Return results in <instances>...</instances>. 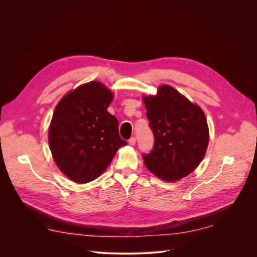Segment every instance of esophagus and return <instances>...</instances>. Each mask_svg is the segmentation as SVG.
I'll return each instance as SVG.
<instances>
[{"label": "esophagus", "mask_w": 257, "mask_h": 257, "mask_svg": "<svg viewBox=\"0 0 257 257\" xmlns=\"http://www.w3.org/2000/svg\"><path fill=\"white\" fill-rule=\"evenodd\" d=\"M128 143H129V145H131V146H134L137 144V139L134 138V137H132L129 141H128Z\"/></svg>", "instance_id": "34e87169"}]
</instances>
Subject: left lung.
Segmentation results:
<instances>
[{"label": "left lung", "mask_w": 257, "mask_h": 257, "mask_svg": "<svg viewBox=\"0 0 257 257\" xmlns=\"http://www.w3.org/2000/svg\"><path fill=\"white\" fill-rule=\"evenodd\" d=\"M147 117L154 134V147L143 154L151 173L165 181H177L191 174L203 159L209 141L203 110L169 85L156 96L144 97Z\"/></svg>", "instance_id": "1"}]
</instances>
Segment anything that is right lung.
Listing matches in <instances>:
<instances>
[{"instance_id": "obj_1", "label": "right lung", "mask_w": 257, "mask_h": 257, "mask_svg": "<svg viewBox=\"0 0 257 257\" xmlns=\"http://www.w3.org/2000/svg\"><path fill=\"white\" fill-rule=\"evenodd\" d=\"M112 92L98 81L66 93L54 110L49 145L59 170L77 183L98 178L126 146L117 118L107 111Z\"/></svg>"}]
</instances>
